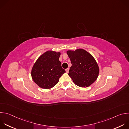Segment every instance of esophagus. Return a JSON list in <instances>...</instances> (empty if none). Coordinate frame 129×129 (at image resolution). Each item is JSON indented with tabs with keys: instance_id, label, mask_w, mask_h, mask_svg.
Here are the masks:
<instances>
[{
	"instance_id": "esophagus-1",
	"label": "esophagus",
	"mask_w": 129,
	"mask_h": 129,
	"mask_svg": "<svg viewBox=\"0 0 129 129\" xmlns=\"http://www.w3.org/2000/svg\"><path fill=\"white\" fill-rule=\"evenodd\" d=\"M66 73H68L69 72V68H67V69H66Z\"/></svg>"
}]
</instances>
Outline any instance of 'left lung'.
Instances as JSON below:
<instances>
[{
	"mask_svg": "<svg viewBox=\"0 0 129 129\" xmlns=\"http://www.w3.org/2000/svg\"><path fill=\"white\" fill-rule=\"evenodd\" d=\"M72 66L68 75L73 83L80 87H88L98 79L99 66L94 58L85 49L79 48L66 51Z\"/></svg>",
	"mask_w": 129,
	"mask_h": 129,
	"instance_id": "8db88e82",
	"label": "left lung"
}]
</instances>
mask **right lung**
Returning <instances> with one entry per match:
<instances>
[{"mask_svg": "<svg viewBox=\"0 0 129 129\" xmlns=\"http://www.w3.org/2000/svg\"><path fill=\"white\" fill-rule=\"evenodd\" d=\"M61 52L47 50L36 60L31 70L34 82L39 87L49 89L59 82L65 70L62 68L59 61Z\"/></svg>", "mask_w": 129, "mask_h": 129, "instance_id": "1", "label": "right lung"}]
</instances>
